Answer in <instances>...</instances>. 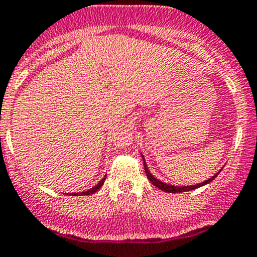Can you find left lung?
I'll return each instance as SVG.
<instances>
[{"mask_svg":"<svg viewBox=\"0 0 257 257\" xmlns=\"http://www.w3.org/2000/svg\"><path fill=\"white\" fill-rule=\"evenodd\" d=\"M143 160H144V168H145L146 177L149 178V180H150V182L153 183V184L155 185L156 188H159V189L164 190V192H167V193H182V192H188V190L197 189V188L202 187V185H206V184H208V183H211L212 180H213L214 178H216L217 175L219 174V172H218V173H217V174H214L213 177L209 178L208 180H204L203 183H199V184H195V185H184V187H175V185L167 184V183L160 182V180H159V179H156V178L154 177L153 174H151L150 170H149V168H148V165H146L145 159H144V156H143Z\"/></svg>","mask_w":257,"mask_h":257,"instance_id":"left-lung-1","label":"left lung"}]
</instances>
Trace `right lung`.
Returning a JSON list of instances; mask_svg holds the SVG:
<instances>
[{
  "instance_id": "1",
  "label": "right lung",
  "mask_w": 257,
  "mask_h": 257,
  "mask_svg": "<svg viewBox=\"0 0 257 257\" xmlns=\"http://www.w3.org/2000/svg\"><path fill=\"white\" fill-rule=\"evenodd\" d=\"M104 180H106V175H104V178H102V179L99 180L98 184L94 185L93 188H90V189L85 190V192H82V193H70V194H73V195H90V194H93V193H96L97 190H98L99 188H101L102 185H103Z\"/></svg>"
}]
</instances>
